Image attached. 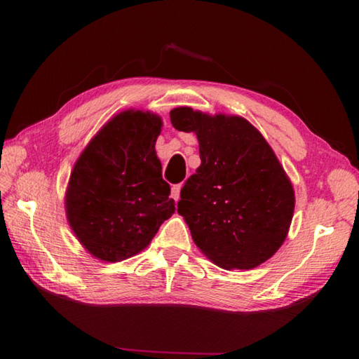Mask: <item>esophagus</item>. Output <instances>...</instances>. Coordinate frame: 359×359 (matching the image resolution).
<instances>
[{
  "label": "esophagus",
  "mask_w": 359,
  "mask_h": 359,
  "mask_svg": "<svg viewBox=\"0 0 359 359\" xmlns=\"http://www.w3.org/2000/svg\"><path fill=\"white\" fill-rule=\"evenodd\" d=\"M180 188H182V185L179 184V185H172V188H171V197L174 201H179V197H180Z\"/></svg>",
  "instance_id": "1"
}]
</instances>
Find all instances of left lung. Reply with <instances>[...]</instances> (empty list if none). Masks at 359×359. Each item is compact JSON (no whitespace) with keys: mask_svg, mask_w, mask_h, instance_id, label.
<instances>
[{"mask_svg":"<svg viewBox=\"0 0 359 359\" xmlns=\"http://www.w3.org/2000/svg\"><path fill=\"white\" fill-rule=\"evenodd\" d=\"M170 117L177 131L199 140L201 166L177 203L194 243L226 270L261 265L284 243L294 211L293 185L276 154L242 117L188 106Z\"/></svg>","mask_w":359,"mask_h":359,"instance_id":"left-lung-1","label":"left lung"}]
</instances>
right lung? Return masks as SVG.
I'll return each instance as SVG.
<instances>
[{
    "label": "right lung",
    "mask_w": 359,
    "mask_h": 359,
    "mask_svg": "<svg viewBox=\"0 0 359 359\" xmlns=\"http://www.w3.org/2000/svg\"><path fill=\"white\" fill-rule=\"evenodd\" d=\"M160 131L157 114L123 111L74 165L65 199L67 222L100 261L120 262L140 253L175 211L154 148Z\"/></svg>",
    "instance_id": "add662e5"
}]
</instances>
